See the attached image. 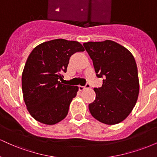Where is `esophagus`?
<instances>
[{
  "label": "esophagus",
  "mask_w": 157,
  "mask_h": 157,
  "mask_svg": "<svg viewBox=\"0 0 157 157\" xmlns=\"http://www.w3.org/2000/svg\"><path fill=\"white\" fill-rule=\"evenodd\" d=\"M86 88H89V84L86 85V86H79V90H80V91H83V90L86 89Z\"/></svg>",
  "instance_id": "34e87169"
}]
</instances>
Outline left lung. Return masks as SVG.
I'll list each match as a JSON object with an SVG mask.
<instances>
[{
    "mask_svg": "<svg viewBox=\"0 0 157 157\" xmlns=\"http://www.w3.org/2000/svg\"><path fill=\"white\" fill-rule=\"evenodd\" d=\"M102 87L94 88L96 99L89 105L94 118L115 125L130 114L137 101L140 82L136 61L130 51L113 40L84 43Z\"/></svg>",
    "mask_w": 157,
    "mask_h": 157,
    "instance_id": "left-lung-1",
    "label": "left lung"
}]
</instances>
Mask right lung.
<instances>
[{"instance_id":"1","label":"right lung","mask_w":157,"mask_h":157,"mask_svg":"<svg viewBox=\"0 0 157 157\" xmlns=\"http://www.w3.org/2000/svg\"><path fill=\"white\" fill-rule=\"evenodd\" d=\"M85 51L77 41L55 39L39 44L32 50L22 73L23 97L26 109L35 120L55 125L67 116L78 86L62 84L70 57Z\"/></svg>"}]
</instances>
